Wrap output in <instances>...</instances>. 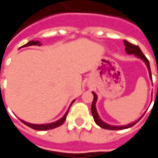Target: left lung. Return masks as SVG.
I'll return each instance as SVG.
<instances>
[{"instance_id": "8db88e82", "label": "left lung", "mask_w": 158, "mask_h": 158, "mask_svg": "<svg viewBox=\"0 0 158 158\" xmlns=\"http://www.w3.org/2000/svg\"><path fill=\"white\" fill-rule=\"evenodd\" d=\"M124 42V45H125V52L127 54H134V55L136 57H138V58L141 59L143 62L146 63V67H147V69H148V72H149V76H150V79L152 80V72H151V68H150V63L149 61H148V59L146 58V56L144 55L141 52V50L139 49V47L138 45H135L131 44V43H129V41H127V40H123ZM158 73V72H157ZM157 90H158V85H157ZM93 96H94V99H93L92 102V106H91V112H92V115L93 118H94V121L96 123V124L98 126H100L101 128H103V129H112V130H119V129H128V128H130V127H132L133 125H135L136 123L138 122L139 120H140V118L143 117H140L138 120H136L135 122L131 123H129V124H127V125H111V124H108V123H106L104 121H102L101 118H100L99 114L97 113V110H96V102H97V96H96V94L94 91L92 92Z\"/></svg>"}]
</instances>
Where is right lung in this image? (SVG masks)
Wrapping results in <instances>:
<instances>
[{
  "label": "right lung",
  "mask_w": 158,
  "mask_h": 158,
  "mask_svg": "<svg viewBox=\"0 0 158 158\" xmlns=\"http://www.w3.org/2000/svg\"><path fill=\"white\" fill-rule=\"evenodd\" d=\"M30 45H41V43L39 41V40H31V41L28 42L27 44L25 45H23L22 47H27V46H30ZM21 48V47H20ZM75 100H73L71 103V105H72L73 102H74ZM70 105V106H71ZM70 106H69V109L68 111L66 112L65 114L63 115V116L60 119L58 120H56V122H53V123H43V124H35V123H28V122H25V121H23L22 119H20L21 120V122L23 123L25 125L29 126V128H31V129H35V130H48V129H55L56 127H59V126H61L64 123V121L66 120V118H67V115H68V113H69V110L70 108Z\"/></svg>",
  "instance_id": "1"
}]
</instances>
